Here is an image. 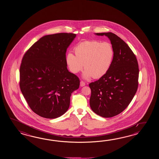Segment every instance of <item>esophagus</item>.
I'll list each match as a JSON object with an SVG mask.
<instances>
[{
    "mask_svg": "<svg viewBox=\"0 0 159 159\" xmlns=\"http://www.w3.org/2000/svg\"><path fill=\"white\" fill-rule=\"evenodd\" d=\"M84 86H85V83H84V81H81L80 82V86L81 87H83Z\"/></svg>",
    "mask_w": 159,
    "mask_h": 159,
    "instance_id": "34e87169",
    "label": "esophagus"
}]
</instances>
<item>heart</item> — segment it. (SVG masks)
Masks as SVG:
<instances>
[{"label": "heart", "mask_w": 159, "mask_h": 159, "mask_svg": "<svg viewBox=\"0 0 159 159\" xmlns=\"http://www.w3.org/2000/svg\"><path fill=\"white\" fill-rule=\"evenodd\" d=\"M75 54L68 53L66 62L71 73L76 74L85 69L82 77L85 80L91 77L101 78L111 68L114 50L108 42L98 41H84L75 48Z\"/></svg>", "instance_id": "obj_1"}]
</instances>
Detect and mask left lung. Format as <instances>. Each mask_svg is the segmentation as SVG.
I'll use <instances>...</instances> for the list:
<instances>
[{
  "label": "left lung",
  "mask_w": 159,
  "mask_h": 159,
  "mask_svg": "<svg viewBox=\"0 0 159 159\" xmlns=\"http://www.w3.org/2000/svg\"><path fill=\"white\" fill-rule=\"evenodd\" d=\"M95 34L108 37L114 50V57L108 72L89 84L90 106L96 114L111 118L124 111L135 96L138 86V63L129 45L115 34Z\"/></svg>",
  "instance_id": "left-lung-1"
}]
</instances>
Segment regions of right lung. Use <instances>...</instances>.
Segmentation results:
<instances>
[{
  "label": "right lung",
  "mask_w": 159,
  "mask_h": 159,
  "mask_svg": "<svg viewBox=\"0 0 159 159\" xmlns=\"http://www.w3.org/2000/svg\"><path fill=\"white\" fill-rule=\"evenodd\" d=\"M76 37L60 33L41 37L27 51L20 68V87L31 110L45 118L67 111L80 80L69 71L66 52Z\"/></svg>",
  "instance_id": "right-lung-1"
}]
</instances>
